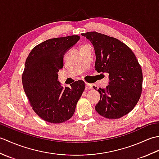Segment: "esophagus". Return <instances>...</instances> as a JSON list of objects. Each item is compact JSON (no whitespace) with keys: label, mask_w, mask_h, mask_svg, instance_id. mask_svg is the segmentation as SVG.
<instances>
[{"label":"esophagus","mask_w":159,"mask_h":159,"mask_svg":"<svg viewBox=\"0 0 159 159\" xmlns=\"http://www.w3.org/2000/svg\"><path fill=\"white\" fill-rule=\"evenodd\" d=\"M85 89H92V85L89 83H85Z\"/></svg>","instance_id":"obj_1"}]
</instances>
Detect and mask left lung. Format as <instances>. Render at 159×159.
Here are the masks:
<instances>
[{
  "label": "left lung",
  "mask_w": 159,
  "mask_h": 159,
  "mask_svg": "<svg viewBox=\"0 0 159 159\" xmlns=\"http://www.w3.org/2000/svg\"><path fill=\"white\" fill-rule=\"evenodd\" d=\"M81 35L93 46L96 70L109 74V85L98 89L100 99L96 111L109 119L124 116L135 107L142 91V70L135 55L129 47L112 37L96 31Z\"/></svg>",
  "instance_id": "obj_1"
}]
</instances>
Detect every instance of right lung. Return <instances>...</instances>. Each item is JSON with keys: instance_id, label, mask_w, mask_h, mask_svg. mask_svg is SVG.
Listing matches in <instances>:
<instances>
[{"instance_id": "obj_1", "label": "right lung", "mask_w": 159, "mask_h": 159, "mask_svg": "<svg viewBox=\"0 0 159 159\" xmlns=\"http://www.w3.org/2000/svg\"><path fill=\"white\" fill-rule=\"evenodd\" d=\"M79 35L46 40L31 50L26 60L22 85L32 109L48 122L59 124L68 120L85 89L83 80L61 86L58 72L63 67V56L76 44Z\"/></svg>"}]
</instances>
